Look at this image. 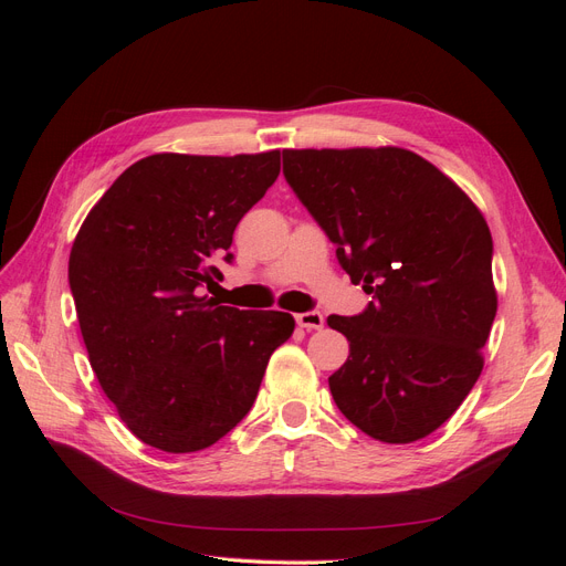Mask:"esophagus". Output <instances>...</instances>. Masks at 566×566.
<instances>
[{
    "label": "esophagus",
    "instance_id": "obj_1",
    "mask_svg": "<svg viewBox=\"0 0 566 566\" xmlns=\"http://www.w3.org/2000/svg\"><path fill=\"white\" fill-rule=\"evenodd\" d=\"M300 328H306V331H321L323 328V314L321 312H304V314H297L295 316Z\"/></svg>",
    "mask_w": 566,
    "mask_h": 566
}]
</instances>
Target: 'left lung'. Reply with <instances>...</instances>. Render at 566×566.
I'll use <instances>...</instances> for the list:
<instances>
[{
	"mask_svg": "<svg viewBox=\"0 0 566 566\" xmlns=\"http://www.w3.org/2000/svg\"><path fill=\"white\" fill-rule=\"evenodd\" d=\"M283 175L373 302L328 316L349 339L331 394L352 424L385 443L432 434L484 368L499 310L491 231L462 188L418 153L285 148Z\"/></svg>",
	"mask_w": 566,
	"mask_h": 566,
	"instance_id": "obj_1",
	"label": "left lung"
}]
</instances>
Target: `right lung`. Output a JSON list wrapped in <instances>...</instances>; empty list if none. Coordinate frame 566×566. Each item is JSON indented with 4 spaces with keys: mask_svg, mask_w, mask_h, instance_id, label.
<instances>
[{
    "mask_svg": "<svg viewBox=\"0 0 566 566\" xmlns=\"http://www.w3.org/2000/svg\"><path fill=\"white\" fill-rule=\"evenodd\" d=\"M279 172L281 150L156 153L113 181L75 235L67 281L90 364L119 420L153 449L193 453L231 432L295 331L290 314L200 295Z\"/></svg>",
    "mask_w": 566,
    "mask_h": 566,
    "instance_id": "obj_1",
    "label": "right lung"
}]
</instances>
